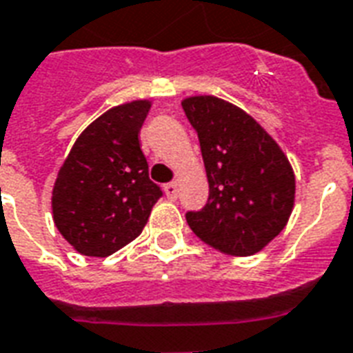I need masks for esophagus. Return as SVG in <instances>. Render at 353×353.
Returning a JSON list of instances; mask_svg holds the SVG:
<instances>
[{
    "label": "esophagus",
    "mask_w": 353,
    "mask_h": 353,
    "mask_svg": "<svg viewBox=\"0 0 353 353\" xmlns=\"http://www.w3.org/2000/svg\"><path fill=\"white\" fill-rule=\"evenodd\" d=\"M163 191L169 199H176L179 196V184L176 182H169V184L163 185Z\"/></svg>",
    "instance_id": "obj_1"
}]
</instances>
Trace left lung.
<instances>
[{"instance_id": "left-lung-1", "label": "left lung", "mask_w": 353, "mask_h": 353, "mask_svg": "<svg viewBox=\"0 0 353 353\" xmlns=\"http://www.w3.org/2000/svg\"><path fill=\"white\" fill-rule=\"evenodd\" d=\"M201 141L210 195L185 219L201 241L228 256H252L285 225L294 204L288 157L252 116L214 95L182 101Z\"/></svg>"}]
</instances>
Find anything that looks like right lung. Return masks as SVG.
I'll return each instance as SVG.
<instances>
[{
    "mask_svg": "<svg viewBox=\"0 0 353 353\" xmlns=\"http://www.w3.org/2000/svg\"><path fill=\"white\" fill-rule=\"evenodd\" d=\"M149 110L151 101L106 110L84 128L57 174L54 226L83 256L106 258L134 241L162 196L138 139Z\"/></svg>",
    "mask_w": 353,
    "mask_h": 353,
    "instance_id": "1",
    "label": "right lung"
}]
</instances>
